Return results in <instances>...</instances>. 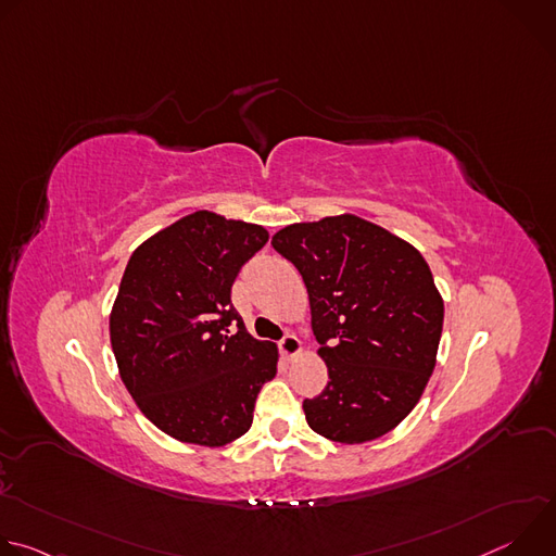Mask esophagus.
I'll list each match as a JSON object with an SVG mask.
<instances>
[{"label": "esophagus", "mask_w": 556, "mask_h": 556, "mask_svg": "<svg viewBox=\"0 0 556 556\" xmlns=\"http://www.w3.org/2000/svg\"><path fill=\"white\" fill-rule=\"evenodd\" d=\"M279 350L286 358H294L301 354V341L294 337V334H286L281 341H279Z\"/></svg>", "instance_id": "1"}]
</instances>
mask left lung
<instances>
[{"label": "left lung", "mask_w": 556, "mask_h": 556, "mask_svg": "<svg viewBox=\"0 0 556 556\" xmlns=\"http://www.w3.org/2000/svg\"><path fill=\"white\" fill-rule=\"evenodd\" d=\"M301 273L328 387L303 401L312 431L363 444L399 427L435 367L444 301L425 257L399 235L343 213L273 235Z\"/></svg>", "instance_id": "obj_1"}]
</instances>
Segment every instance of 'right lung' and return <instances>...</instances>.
<instances>
[{
	"label": "right lung",
	"mask_w": 556,
	"mask_h": 556,
	"mask_svg": "<svg viewBox=\"0 0 556 556\" xmlns=\"http://www.w3.org/2000/svg\"><path fill=\"white\" fill-rule=\"evenodd\" d=\"M266 242L260 224L195 211L127 262L110 314L116 365L138 409L180 442L242 438L277 374V345L253 339L230 303L237 273Z\"/></svg>",
	"instance_id": "add662e5"
}]
</instances>
